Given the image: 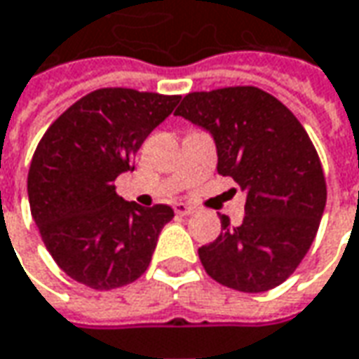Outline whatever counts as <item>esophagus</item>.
Wrapping results in <instances>:
<instances>
[{
    "label": "esophagus",
    "mask_w": 359,
    "mask_h": 359,
    "mask_svg": "<svg viewBox=\"0 0 359 359\" xmlns=\"http://www.w3.org/2000/svg\"><path fill=\"white\" fill-rule=\"evenodd\" d=\"M194 206H190V204H184V202H177L175 204V212L179 214V216H190V214H194Z\"/></svg>",
    "instance_id": "1"
}]
</instances>
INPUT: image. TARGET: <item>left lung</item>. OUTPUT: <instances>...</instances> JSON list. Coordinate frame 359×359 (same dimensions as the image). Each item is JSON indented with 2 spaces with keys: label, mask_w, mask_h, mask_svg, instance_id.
Listing matches in <instances>:
<instances>
[{
  "label": "left lung",
  "mask_w": 359,
  "mask_h": 359,
  "mask_svg": "<svg viewBox=\"0 0 359 359\" xmlns=\"http://www.w3.org/2000/svg\"><path fill=\"white\" fill-rule=\"evenodd\" d=\"M208 129L218 149V175L245 190V216L202 245L198 257L214 281L263 292L287 281L313 245L326 206L318 153L301 121L255 86L190 92L175 111Z\"/></svg>",
  "instance_id": "left-lung-1"
}]
</instances>
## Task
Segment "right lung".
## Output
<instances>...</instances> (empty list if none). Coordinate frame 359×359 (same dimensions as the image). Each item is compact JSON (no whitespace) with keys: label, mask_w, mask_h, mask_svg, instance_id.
<instances>
[{"label":"right lung","mask_w":359,"mask_h":359,"mask_svg":"<svg viewBox=\"0 0 359 359\" xmlns=\"http://www.w3.org/2000/svg\"><path fill=\"white\" fill-rule=\"evenodd\" d=\"M179 100L100 88L62 111L39 141L27 177L31 216L48 253L74 281L111 291L147 271L175 212L167 204L126 202L114 182Z\"/></svg>","instance_id":"add662e5"}]
</instances>
